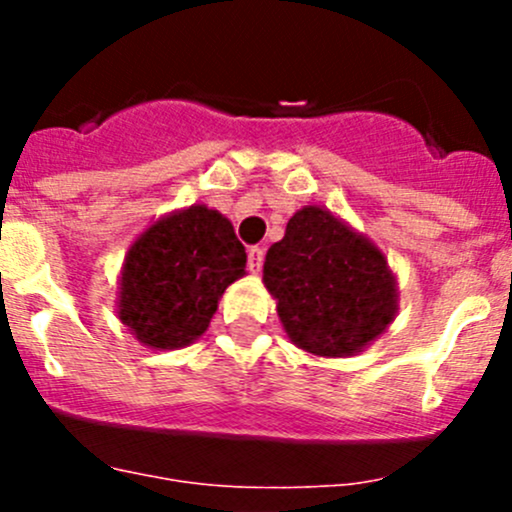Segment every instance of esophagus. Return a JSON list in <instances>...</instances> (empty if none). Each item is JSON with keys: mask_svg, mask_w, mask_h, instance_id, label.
Here are the masks:
<instances>
[{"mask_svg": "<svg viewBox=\"0 0 512 512\" xmlns=\"http://www.w3.org/2000/svg\"><path fill=\"white\" fill-rule=\"evenodd\" d=\"M262 262H265V250H262V247H250V250H247V265H250V272H260L262 270Z\"/></svg>", "mask_w": 512, "mask_h": 512, "instance_id": "34e87169", "label": "esophagus"}]
</instances>
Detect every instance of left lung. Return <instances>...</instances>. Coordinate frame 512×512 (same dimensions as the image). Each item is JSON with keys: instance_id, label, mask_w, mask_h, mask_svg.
Segmentation results:
<instances>
[{"instance_id": "obj_1", "label": "left lung", "mask_w": 512, "mask_h": 512, "mask_svg": "<svg viewBox=\"0 0 512 512\" xmlns=\"http://www.w3.org/2000/svg\"><path fill=\"white\" fill-rule=\"evenodd\" d=\"M262 282L289 342L312 356H354L399 314V282L384 252L319 205L289 218L267 250Z\"/></svg>"}]
</instances>
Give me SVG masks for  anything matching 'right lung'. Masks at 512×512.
Listing matches in <instances>:
<instances>
[{
	"label": "right lung",
	"instance_id": "add662e5",
	"mask_svg": "<svg viewBox=\"0 0 512 512\" xmlns=\"http://www.w3.org/2000/svg\"><path fill=\"white\" fill-rule=\"evenodd\" d=\"M245 262V247L223 213L203 203L173 210L128 247L118 319L143 347H188L208 332L225 289L245 277Z\"/></svg>",
	"mask_w": 512,
	"mask_h": 512
}]
</instances>
